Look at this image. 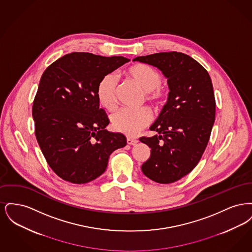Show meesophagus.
<instances>
[{
  "label": "esophagus",
  "mask_w": 252,
  "mask_h": 252,
  "mask_svg": "<svg viewBox=\"0 0 252 252\" xmlns=\"http://www.w3.org/2000/svg\"><path fill=\"white\" fill-rule=\"evenodd\" d=\"M126 143L129 145H135V144L138 143V141L136 139H132V138H127L126 139Z\"/></svg>",
  "instance_id": "34e87169"
}]
</instances>
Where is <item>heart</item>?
<instances>
[{
	"label": "heart",
	"instance_id": "heart-1",
	"mask_svg": "<svg viewBox=\"0 0 252 252\" xmlns=\"http://www.w3.org/2000/svg\"><path fill=\"white\" fill-rule=\"evenodd\" d=\"M126 75L140 86L144 92L145 99L154 107L159 108L166 103L167 91L161 86L163 76L155 68L144 63H137L126 70ZM118 87V78L112 73L104 75L97 85V100L103 108L109 111L117 108ZM152 119V112L148 108H123L111 116V124L115 130L134 136L149 126Z\"/></svg>",
	"mask_w": 252,
	"mask_h": 252
}]
</instances>
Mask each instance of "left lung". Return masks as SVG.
<instances>
[{
    "instance_id": "8db88e82",
    "label": "left lung",
    "mask_w": 252,
    "mask_h": 252,
    "mask_svg": "<svg viewBox=\"0 0 252 252\" xmlns=\"http://www.w3.org/2000/svg\"><path fill=\"white\" fill-rule=\"evenodd\" d=\"M133 60L153 65L167 77V103L150 127L158 135L140 141L151 148L149 158L142 165L144 175L158 183H172L196 166L210 140L216 120L212 79L201 64L180 52Z\"/></svg>"
}]
</instances>
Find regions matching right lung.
Segmentation results:
<instances>
[{
	"label": "right lung",
	"instance_id": "add662e5",
	"mask_svg": "<svg viewBox=\"0 0 252 252\" xmlns=\"http://www.w3.org/2000/svg\"><path fill=\"white\" fill-rule=\"evenodd\" d=\"M130 60L74 52L53 62L41 75L32 115L35 135L49 166L62 180L81 184L107 169L109 155L126 144L108 132V115L99 108L100 79Z\"/></svg>",
	"mask_w": 252,
	"mask_h": 252
}]
</instances>
